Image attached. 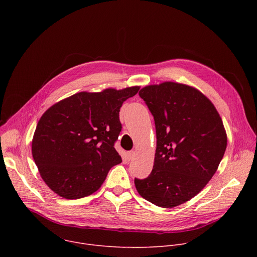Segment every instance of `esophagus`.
<instances>
[{
	"label": "esophagus",
	"mask_w": 257,
	"mask_h": 257,
	"mask_svg": "<svg viewBox=\"0 0 257 257\" xmlns=\"http://www.w3.org/2000/svg\"><path fill=\"white\" fill-rule=\"evenodd\" d=\"M134 156H135V153H134L133 151H131V152H128V153H127V159H128L129 161H130V160H132Z\"/></svg>",
	"instance_id": "esophagus-1"
}]
</instances>
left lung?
<instances>
[{
    "instance_id": "8db88e82",
    "label": "left lung",
    "mask_w": 257,
    "mask_h": 257,
    "mask_svg": "<svg viewBox=\"0 0 257 257\" xmlns=\"http://www.w3.org/2000/svg\"><path fill=\"white\" fill-rule=\"evenodd\" d=\"M139 95L154 116L157 150L151 175L134 180L138 193L171 208L197 195L212 178L226 148L227 133L213 103L198 89L166 81Z\"/></svg>"
}]
</instances>
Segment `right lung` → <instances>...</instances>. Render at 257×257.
I'll list each match as a JSON object with an SVG mask.
<instances>
[{
  "label": "right lung",
  "instance_id": "add662e5",
  "mask_svg": "<svg viewBox=\"0 0 257 257\" xmlns=\"http://www.w3.org/2000/svg\"><path fill=\"white\" fill-rule=\"evenodd\" d=\"M139 88L82 91L47 109L34 131L31 152L51 190L78 199L100 188L109 169L122 162L114 148L122 129L120 108Z\"/></svg>",
  "mask_w": 257,
  "mask_h": 257
}]
</instances>
